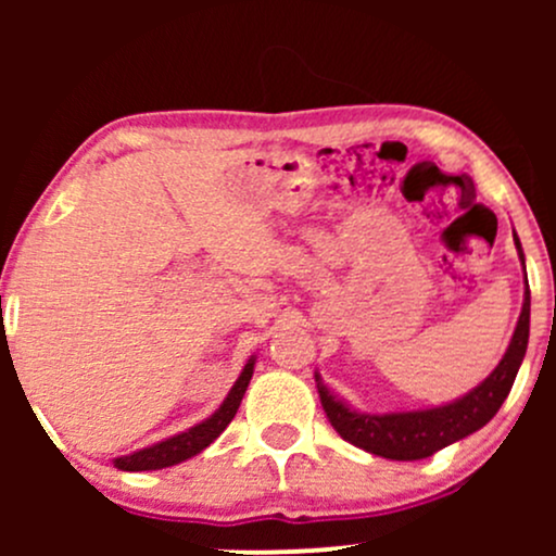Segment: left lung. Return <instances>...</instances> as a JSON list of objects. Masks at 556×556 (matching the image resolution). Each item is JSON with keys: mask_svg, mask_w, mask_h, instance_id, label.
<instances>
[{"mask_svg": "<svg viewBox=\"0 0 556 556\" xmlns=\"http://www.w3.org/2000/svg\"><path fill=\"white\" fill-rule=\"evenodd\" d=\"M515 245L520 251L518 238H515ZM522 266H526V261H522ZM528 329H531V290H526L518 327H515V334L500 366L491 371L483 384H478L473 392L465 394L463 400L450 402V405L431 407V410L368 416V413L350 410L344 402L337 400L321 384L316 374L324 413H327L329 424L334 426V431L340 433L344 442L361 446L371 455L387 457V460H424V457H431L433 452L455 444L457 439H465L468 433L478 431L496 416V410H500L515 384L522 358H526Z\"/></svg>", "mask_w": 556, "mask_h": 556, "instance_id": "obj_1", "label": "left lung"}]
</instances>
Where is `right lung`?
<instances>
[{"mask_svg":"<svg viewBox=\"0 0 556 556\" xmlns=\"http://www.w3.org/2000/svg\"><path fill=\"white\" fill-rule=\"evenodd\" d=\"M253 363H256L253 358L245 363L240 379L235 381V387L229 389L227 400L222 402V407L212 418H206L203 424L193 426V429H188L185 433H177V437L167 439V442H159L154 446H146V450L140 452H132V455L117 457L114 465H117L119 470H132V473H136V470H159V468H169V465L188 460V457H193L201 450H206V446L227 429L229 420L235 418V413H238L242 394H245L248 384H251Z\"/></svg>","mask_w":556,"mask_h":556,"instance_id":"right-lung-1","label":"right lung"}]
</instances>
